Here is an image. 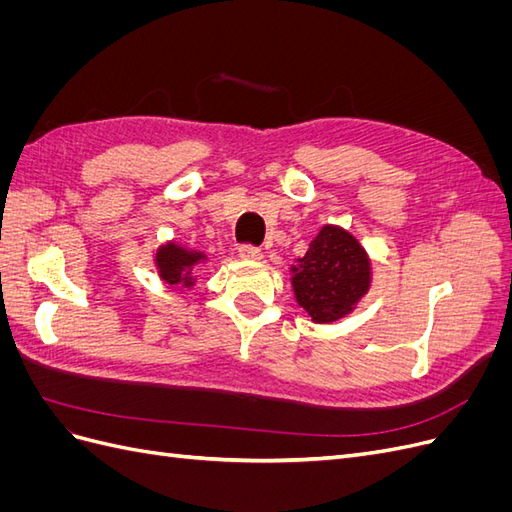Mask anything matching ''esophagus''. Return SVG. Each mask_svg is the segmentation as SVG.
Segmentation results:
<instances>
[{
	"mask_svg": "<svg viewBox=\"0 0 512 512\" xmlns=\"http://www.w3.org/2000/svg\"><path fill=\"white\" fill-rule=\"evenodd\" d=\"M239 256H241L243 260H252V262L262 260V252L258 250V247H252V245H241V247H239Z\"/></svg>",
	"mask_w": 512,
	"mask_h": 512,
	"instance_id": "obj_1",
	"label": "esophagus"
}]
</instances>
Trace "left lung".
I'll use <instances>...</instances> for the list:
<instances>
[{
    "instance_id": "1",
    "label": "left lung",
    "mask_w": 512,
    "mask_h": 512,
    "mask_svg": "<svg viewBox=\"0 0 512 512\" xmlns=\"http://www.w3.org/2000/svg\"><path fill=\"white\" fill-rule=\"evenodd\" d=\"M290 284L312 322H337L352 314L371 288L369 254L352 232L324 224L305 256L290 265Z\"/></svg>"
}]
</instances>
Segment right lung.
Here are the masks:
<instances>
[{
  "label": "right lung",
  "instance_id": "obj_1",
  "mask_svg": "<svg viewBox=\"0 0 512 512\" xmlns=\"http://www.w3.org/2000/svg\"><path fill=\"white\" fill-rule=\"evenodd\" d=\"M153 262H156L160 280L183 292L194 288L198 280L196 269L207 265L209 258L205 252L190 250V247L170 239L158 247L156 254H153Z\"/></svg>",
  "mask_w": 512,
  "mask_h": 512
}]
</instances>
